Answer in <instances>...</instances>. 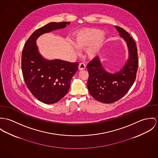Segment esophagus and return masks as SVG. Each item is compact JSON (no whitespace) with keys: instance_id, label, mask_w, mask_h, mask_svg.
I'll use <instances>...</instances> for the list:
<instances>
[{"instance_id":"34e87169","label":"esophagus","mask_w":158,"mask_h":158,"mask_svg":"<svg viewBox=\"0 0 158 158\" xmlns=\"http://www.w3.org/2000/svg\"><path fill=\"white\" fill-rule=\"evenodd\" d=\"M85 67H86V65L84 63L82 62V63H80L79 65V70H84L85 69Z\"/></svg>"}]
</instances>
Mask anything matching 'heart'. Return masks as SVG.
<instances>
[{
    "label": "heart",
    "mask_w": 158,
    "mask_h": 158,
    "mask_svg": "<svg viewBox=\"0 0 158 158\" xmlns=\"http://www.w3.org/2000/svg\"><path fill=\"white\" fill-rule=\"evenodd\" d=\"M104 31L98 29H87L76 34L74 44L80 50H86V54L89 59L95 58L100 52L105 40Z\"/></svg>",
    "instance_id": "b5f03b06"
}]
</instances>
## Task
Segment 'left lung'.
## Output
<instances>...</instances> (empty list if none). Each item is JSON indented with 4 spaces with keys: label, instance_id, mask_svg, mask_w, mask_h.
Masks as SVG:
<instances>
[{
    "label": "left lung",
    "instance_id": "left-lung-1",
    "mask_svg": "<svg viewBox=\"0 0 158 158\" xmlns=\"http://www.w3.org/2000/svg\"><path fill=\"white\" fill-rule=\"evenodd\" d=\"M120 36L126 42L128 57L121 70L111 73L105 70L99 57L87 65L88 91L96 100L105 104L114 102L128 92L133 85L138 68V51L135 42L128 33L116 26Z\"/></svg>",
    "mask_w": 158,
    "mask_h": 158
}]
</instances>
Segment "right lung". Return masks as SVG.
<instances>
[{
  "instance_id": "obj_1",
  "label": "right lung",
  "mask_w": 158,
  "mask_h": 158,
  "mask_svg": "<svg viewBox=\"0 0 158 158\" xmlns=\"http://www.w3.org/2000/svg\"><path fill=\"white\" fill-rule=\"evenodd\" d=\"M70 23L50 22L37 29L28 38L22 52V70L25 82L35 98L47 104L56 103L67 94L79 63L44 58L38 50L36 40L40 35L64 28Z\"/></svg>"
}]
</instances>
